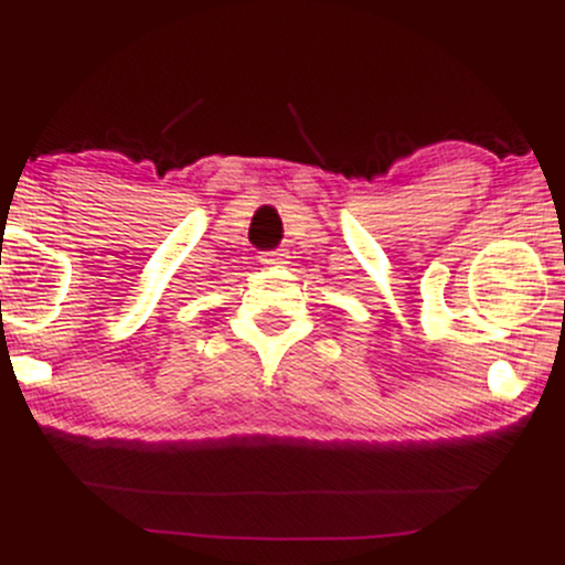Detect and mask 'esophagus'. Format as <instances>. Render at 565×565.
<instances>
[{
	"label": "esophagus",
	"instance_id": "1",
	"mask_svg": "<svg viewBox=\"0 0 565 565\" xmlns=\"http://www.w3.org/2000/svg\"><path fill=\"white\" fill-rule=\"evenodd\" d=\"M287 249H268L260 255V263L265 268H281V265H287Z\"/></svg>",
	"mask_w": 565,
	"mask_h": 565
}]
</instances>
